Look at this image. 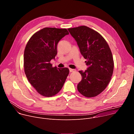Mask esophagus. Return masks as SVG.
I'll list each match as a JSON object with an SVG mask.
<instances>
[{"label":"esophagus","mask_w":134,"mask_h":134,"mask_svg":"<svg viewBox=\"0 0 134 134\" xmlns=\"http://www.w3.org/2000/svg\"><path fill=\"white\" fill-rule=\"evenodd\" d=\"M75 69H71V68H70L69 69V71L70 72H73V71H75Z\"/></svg>","instance_id":"obj_1"}]
</instances>
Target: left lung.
<instances>
[{"label": "left lung", "instance_id": "8db88e82", "mask_svg": "<svg viewBox=\"0 0 134 134\" xmlns=\"http://www.w3.org/2000/svg\"><path fill=\"white\" fill-rule=\"evenodd\" d=\"M68 30L88 66L85 71H79L82 79L77 90L85 97H96L105 89L113 74L114 62L110 48L100 33L87 26Z\"/></svg>", "mask_w": 134, "mask_h": 134}]
</instances>
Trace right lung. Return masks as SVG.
<instances>
[{"mask_svg": "<svg viewBox=\"0 0 134 134\" xmlns=\"http://www.w3.org/2000/svg\"><path fill=\"white\" fill-rule=\"evenodd\" d=\"M69 32L66 29L45 27L35 32L27 42L24 52L26 77L42 96L51 97L62 88L69 70L52 67L50 61L57 53V44Z\"/></svg>", "mask_w": 134, "mask_h": 134, "instance_id": "add662e5", "label": "right lung"}]
</instances>
